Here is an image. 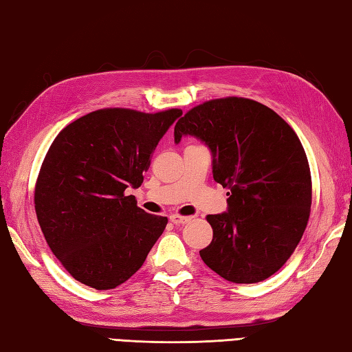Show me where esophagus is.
Segmentation results:
<instances>
[{
    "label": "esophagus",
    "mask_w": 352,
    "mask_h": 352,
    "mask_svg": "<svg viewBox=\"0 0 352 352\" xmlns=\"http://www.w3.org/2000/svg\"><path fill=\"white\" fill-rule=\"evenodd\" d=\"M169 219L172 223H175V226H184V223H188L190 221L189 216H180V214H170Z\"/></svg>",
    "instance_id": "1"
}]
</instances>
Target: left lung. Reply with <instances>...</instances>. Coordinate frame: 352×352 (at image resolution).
<instances>
[{
	"label": "left lung",
	"instance_id": "8db88e82",
	"mask_svg": "<svg viewBox=\"0 0 352 352\" xmlns=\"http://www.w3.org/2000/svg\"><path fill=\"white\" fill-rule=\"evenodd\" d=\"M192 136L210 149L216 183L228 188L227 212L208 214L213 241L204 263L231 283H258L286 263L307 227L311 178L290 125L246 98L207 101L188 111L174 142Z\"/></svg>",
	"mask_w": 352,
	"mask_h": 352
}]
</instances>
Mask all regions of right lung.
Masks as SVG:
<instances>
[{
	"label": "right lung",
	"mask_w": 352,
	"mask_h": 352,
	"mask_svg": "<svg viewBox=\"0 0 352 352\" xmlns=\"http://www.w3.org/2000/svg\"><path fill=\"white\" fill-rule=\"evenodd\" d=\"M183 115L104 109L58 133L37 177L34 207L52 254L77 281L115 289L139 271L166 227L126 197L144 182L153 153Z\"/></svg>",
	"instance_id": "1"
}]
</instances>
